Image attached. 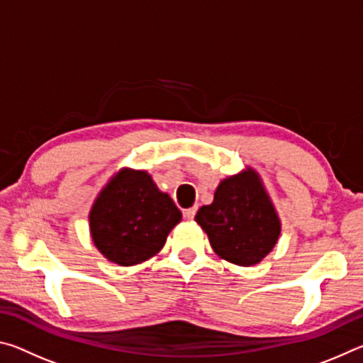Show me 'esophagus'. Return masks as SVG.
Instances as JSON below:
<instances>
[{"instance_id": "esophagus-1", "label": "esophagus", "mask_w": 363, "mask_h": 363, "mask_svg": "<svg viewBox=\"0 0 363 363\" xmlns=\"http://www.w3.org/2000/svg\"><path fill=\"white\" fill-rule=\"evenodd\" d=\"M195 214H196V206H192V208H189V210L184 211V218H186V219H194Z\"/></svg>"}]
</instances>
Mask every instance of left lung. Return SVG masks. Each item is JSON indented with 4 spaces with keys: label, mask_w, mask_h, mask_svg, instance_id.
<instances>
[{
    "label": "left lung",
    "mask_w": 363,
    "mask_h": 363,
    "mask_svg": "<svg viewBox=\"0 0 363 363\" xmlns=\"http://www.w3.org/2000/svg\"><path fill=\"white\" fill-rule=\"evenodd\" d=\"M195 220L213 250L237 266H253L270 253L280 235V220L253 169L219 184L211 205Z\"/></svg>",
    "instance_id": "left-lung-1"
}]
</instances>
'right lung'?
<instances>
[{
    "instance_id": "1",
    "label": "right lung",
    "mask_w": 363,
    "mask_h": 363,
    "mask_svg": "<svg viewBox=\"0 0 363 363\" xmlns=\"http://www.w3.org/2000/svg\"><path fill=\"white\" fill-rule=\"evenodd\" d=\"M181 211L144 171L123 169L97 196L89 213L91 235L107 259L133 266L163 248Z\"/></svg>"
}]
</instances>
